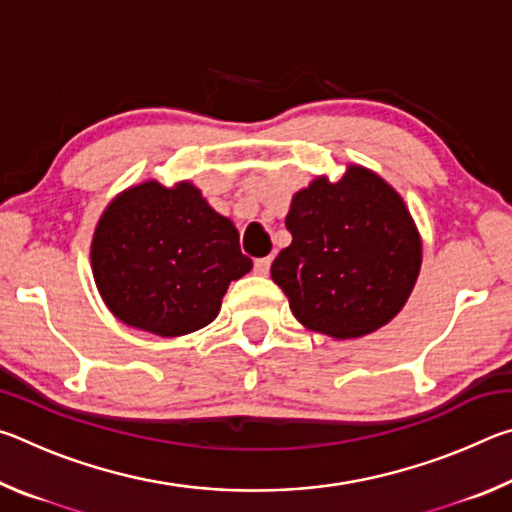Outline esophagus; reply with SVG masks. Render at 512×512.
<instances>
[{
	"instance_id": "34e87169",
	"label": "esophagus",
	"mask_w": 512,
	"mask_h": 512,
	"mask_svg": "<svg viewBox=\"0 0 512 512\" xmlns=\"http://www.w3.org/2000/svg\"><path fill=\"white\" fill-rule=\"evenodd\" d=\"M271 262H273V257L255 259V273L257 275H268V271H271Z\"/></svg>"
}]
</instances>
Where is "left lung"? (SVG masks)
Returning a JSON list of instances; mask_svg holds the SVG:
<instances>
[{
	"label": "left lung",
	"mask_w": 512,
	"mask_h": 512,
	"mask_svg": "<svg viewBox=\"0 0 512 512\" xmlns=\"http://www.w3.org/2000/svg\"><path fill=\"white\" fill-rule=\"evenodd\" d=\"M291 244L273 282L298 323L336 341L361 339L400 314L418 282L422 239L404 198L361 164L293 194Z\"/></svg>",
	"instance_id": "8db88e82"
}]
</instances>
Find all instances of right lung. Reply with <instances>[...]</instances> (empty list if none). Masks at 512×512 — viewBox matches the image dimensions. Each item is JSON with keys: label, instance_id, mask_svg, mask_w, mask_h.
Masks as SVG:
<instances>
[{"label": "right lung", "instance_id": "right-lung-1", "mask_svg": "<svg viewBox=\"0 0 512 512\" xmlns=\"http://www.w3.org/2000/svg\"><path fill=\"white\" fill-rule=\"evenodd\" d=\"M92 275L121 323L162 339L192 334L219 316L230 282L253 268L228 216L189 180H144L117 194L99 216Z\"/></svg>", "mask_w": 512, "mask_h": 512}]
</instances>
